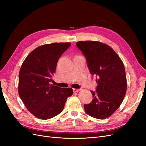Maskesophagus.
I'll return each instance as SVG.
<instances>
[{
	"instance_id": "esophagus-1",
	"label": "esophagus",
	"mask_w": 146,
	"mask_h": 146,
	"mask_svg": "<svg viewBox=\"0 0 146 146\" xmlns=\"http://www.w3.org/2000/svg\"><path fill=\"white\" fill-rule=\"evenodd\" d=\"M73 91H74V92H78L80 91V89H76V88H74Z\"/></svg>"
}]
</instances>
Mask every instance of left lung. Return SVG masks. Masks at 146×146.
I'll return each mask as SVG.
<instances>
[{"instance_id":"left-lung-1","label":"left lung","mask_w":146,"mask_h":146,"mask_svg":"<svg viewBox=\"0 0 146 146\" xmlns=\"http://www.w3.org/2000/svg\"><path fill=\"white\" fill-rule=\"evenodd\" d=\"M76 46L86 58L92 75L97 76L96 91H91L92 102L84 105L92 117L105 119L120 107L127 91L125 70L122 61L113 48L95 41H78Z\"/></svg>"}]
</instances>
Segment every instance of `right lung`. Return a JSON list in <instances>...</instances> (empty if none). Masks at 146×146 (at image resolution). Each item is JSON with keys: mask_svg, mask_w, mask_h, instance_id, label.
Listing matches in <instances>:
<instances>
[{"mask_svg": "<svg viewBox=\"0 0 146 146\" xmlns=\"http://www.w3.org/2000/svg\"><path fill=\"white\" fill-rule=\"evenodd\" d=\"M70 46L69 42L47 44L34 49L26 57L19 74L18 93L25 107L41 119L54 117L62 112L72 88L52 84L57 62Z\"/></svg>", "mask_w": 146, "mask_h": 146, "instance_id": "right-lung-1", "label": "right lung"}]
</instances>
